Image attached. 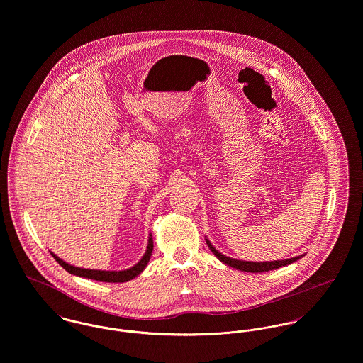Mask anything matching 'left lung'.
I'll return each mask as SVG.
<instances>
[{
  "label": "left lung",
  "mask_w": 363,
  "mask_h": 363,
  "mask_svg": "<svg viewBox=\"0 0 363 363\" xmlns=\"http://www.w3.org/2000/svg\"><path fill=\"white\" fill-rule=\"evenodd\" d=\"M208 243V247L210 250L223 262L225 263L227 266H231L234 269H238L241 272H247V273H264V272H270V270H274V269H279L282 266H286V264H291L294 262H296L299 257H292V259H286V260H276V262H262V263H255V262H242V260H235V259H231V257H227L224 255H221L218 250H216L211 243L207 241Z\"/></svg>",
  "instance_id": "8db88e82"
}]
</instances>
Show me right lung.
I'll return each mask as SVG.
<instances>
[{
  "mask_svg": "<svg viewBox=\"0 0 363 363\" xmlns=\"http://www.w3.org/2000/svg\"><path fill=\"white\" fill-rule=\"evenodd\" d=\"M152 252H153V238L150 237L149 238V245H147V249H146V253L145 256L140 259V262L138 264H135L133 267L128 269V270H122V272H103V270H89V269H81V267H75V266H71L68 263H65L64 260H61L58 256H55L54 253L52 257L58 262L60 266H62L68 273L74 274V276H79L83 279H90V280H96V281L103 282H125L135 279L136 276H139L145 267L147 266L149 260H150V256H152Z\"/></svg>",
  "mask_w": 363,
  "mask_h": 363,
  "instance_id": "add662e5",
  "label": "right lung"
}]
</instances>
